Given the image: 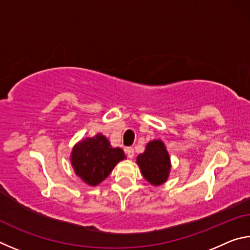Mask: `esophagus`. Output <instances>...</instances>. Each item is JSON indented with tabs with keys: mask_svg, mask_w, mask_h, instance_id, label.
Here are the masks:
<instances>
[{
	"mask_svg": "<svg viewBox=\"0 0 250 250\" xmlns=\"http://www.w3.org/2000/svg\"><path fill=\"white\" fill-rule=\"evenodd\" d=\"M125 154L128 155V158H129V159H132L133 156H134V150H133V147H131V146L125 147Z\"/></svg>",
	"mask_w": 250,
	"mask_h": 250,
	"instance_id": "1",
	"label": "esophagus"
}]
</instances>
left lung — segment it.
Instances as JSON below:
<instances>
[{"label": "left lung", "mask_w": 250, "mask_h": 250, "mask_svg": "<svg viewBox=\"0 0 250 250\" xmlns=\"http://www.w3.org/2000/svg\"><path fill=\"white\" fill-rule=\"evenodd\" d=\"M137 163L145 179L152 185H162L167 182L171 170L170 155L161 140L150 141L146 151L139 154Z\"/></svg>", "instance_id": "1"}]
</instances>
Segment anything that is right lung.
Returning a JSON list of instances; mask_svg holds the SVG:
<instances>
[{"instance_id": "1", "label": "right lung", "mask_w": 250, "mask_h": 250, "mask_svg": "<svg viewBox=\"0 0 250 250\" xmlns=\"http://www.w3.org/2000/svg\"><path fill=\"white\" fill-rule=\"evenodd\" d=\"M120 147H112L101 133L78 142L71 151V166L84 183L96 186L111 173L118 162L125 160Z\"/></svg>"}]
</instances>
